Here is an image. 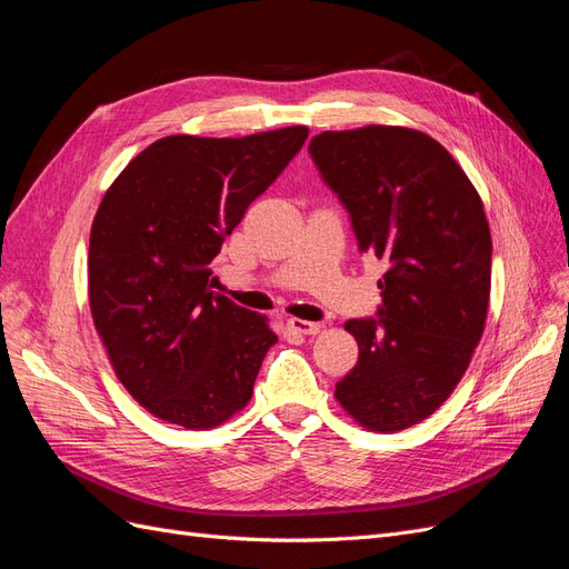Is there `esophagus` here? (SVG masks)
Here are the masks:
<instances>
[{
    "mask_svg": "<svg viewBox=\"0 0 569 569\" xmlns=\"http://www.w3.org/2000/svg\"><path fill=\"white\" fill-rule=\"evenodd\" d=\"M287 330L297 332V335H318L322 330V325L320 322H308V320H301V318H289Z\"/></svg>",
    "mask_w": 569,
    "mask_h": 569,
    "instance_id": "obj_1",
    "label": "esophagus"
}]
</instances>
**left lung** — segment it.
Segmentation results:
<instances>
[{
	"mask_svg": "<svg viewBox=\"0 0 569 569\" xmlns=\"http://www.w3.org/2000/svg\"><path fill=\"white\" fill-rule=\"evenodd\" d=\"M308 151L347 206L358 249L387 263L380 318L343 325L358 363L335 399L360 427L399 432L449 399L485 332V203L451 153L420 130H327Z\"/></svg>",
	"mask_w": 569,
	"mask_h": 569,
	"instance_id": "left-lung-1",
	"label": "left lung"
}]
</instances>
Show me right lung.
Instances as JSON below:
<instances>
[{"instance_id":"1","label":"right lung","mask_w":569,"mask_h":569,"mask_svg":"<svg viewBox=\"0 0 569 569\" xmlns=\"http://www.w3.org/2000/svg\"><path fill=\"white\" fill-rule=\"evenodd\" d=\"M306 137V126L161 137L101 199L90 311L120 385L153 418L213 429L249 403L278 335L266 316L211 291L209 263Z\"/></svg>"}]
</instances>
